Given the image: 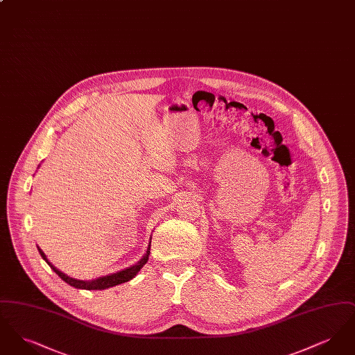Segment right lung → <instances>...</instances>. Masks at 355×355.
Masks as SVG:
<instances>
[{"instance_id":"1","label":"right lung","mask_w":355,"mask_h":355,"mask_svg":"<svg viewBox=\"0 0 355 355\" xmlns=\"http://www.w3.org/2000/svg\"><path fill=\"white\" fill-rule=\"evenodd\" d=\"M38 248V246H37ZM38 252L41 254V257L46 261V263L51 266L53 271L61 278L64 279L67 284H69L70 286L76 287V288H84V290H103V288H109V287L116 286L119 284H123V282H128L130 279H133L137 272L141 270L144 268V265L148 262L149 259V254H150V243L148 246V250L146 254L135 263L133 266L128 268V269H123V270L119 271V272H114V274H110V275H105V277H100L97 279H92V281H80V279H74L71 277H68L67 274H64L62 271L58 270L57 268H54L51 265V262L48 261L45 253L38 248Z\"/></svg>"}]
</instances>
